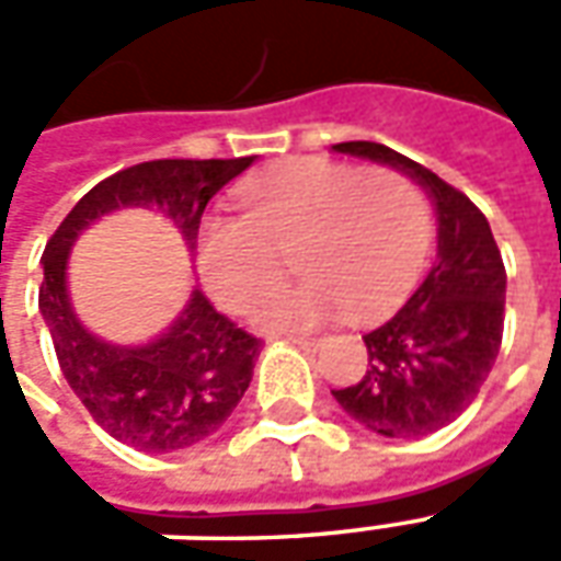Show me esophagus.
I'll return each instance as SVG.
<instances>
[{
  "mask_svg": "<svg viewBox=\"0 0 561 561\" xmlns=\"http://www.w3.org/2000/svg\"><path fill=\"white\" fill-rule=\"evenodd\" d=\"M291 342L297 348H304V352H316L318 345H321L318 340H306V336H291Z\"/></svg>",
  "mask_w": 561,
  "mask_h": 561,
  "instance_id": "34e87169",
  "label": "esophagus"
}]
</instances>
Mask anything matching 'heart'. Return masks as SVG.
<instances>
[{
    "instance_id": "obj_1",
    "label": "heart",
    "mask_w": 561,
    "mask_h": 561,
    "mask_svg": "<svg viewBox=\"0 0 561 561\" xmlns=\"http://www.w3.org/2000/svg\"><path fill=\"white\" fill-rule=\"evenodd\" d=\"M430 252V204L405 173L328 159L273 168L245 185L243 216L201 225V273L231 312H249L279 285L294 255L309 279L267 297L255 321L312 330L348 312L369 321L409 294Z\"/></svg>"
}]
</instances>
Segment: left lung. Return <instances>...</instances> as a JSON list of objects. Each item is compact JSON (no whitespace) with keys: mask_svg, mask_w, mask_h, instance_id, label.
<instances>
[{"mask_svg":"<svg viewBox=\"0 0 561 561\" xmlns=\"http://www.w3.org/2000/svg\"><path fill=\"white\" fill-rule=\"evenodd\" d=\"M333 149L409 173L433 197L438 219L433 270L397 316L366 333V376L333 397L378 435H430L469 409L499 357L507 282L502 252L481 209L430 168L373 140Z\"/></svg>","mask_w":561,"mask_h":561,"instance_id":"left-lung-1","label":"left lung"}]
</instances>
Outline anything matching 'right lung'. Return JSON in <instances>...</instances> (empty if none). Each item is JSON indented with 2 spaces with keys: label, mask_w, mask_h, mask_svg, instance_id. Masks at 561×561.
I'll list each match as a JSON object with an SVG mask.
<instances>
[{
  "label": "right lung",
  "mask_w": 561,
  "mask_h": 561,
  "mask_svg": "<svg viewBox=\"0 0 561 561\" xmlns=\"http://www.w3.org/2000/svg\"><path fill=\"white\" fill-rule=\"evenodd\" d=\"M252 161L255 156L140 161L90 188L47 240L38 309L59 369L92 421L123 445L171 454L219 433L252 381L261 340L216 312L197 288L180 318L152 342L114 345L99 340L80 324L68 300L71 243L107 213L144 207L171 219L195 252L209 197Z\"/></svg>",
  "instance_id": "obj_1"
}]
</instances>
